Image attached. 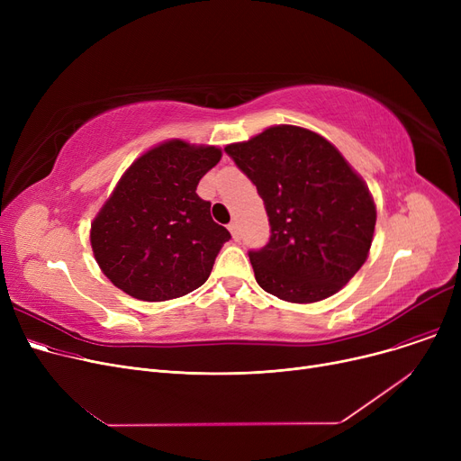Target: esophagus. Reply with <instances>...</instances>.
<instances>
[{"label":"esophagus","mask_w":461,"mask_h":461,"mask_svg":"<svg viewBox=\"0 0 461 461\" xmlns=\"http://www.w3.org/2000/svg\"><path fill=\"white\" fill-rule=\"evenodd\" d=\"M228 230H230V231H231V237H233V239H235V240H239V239H240V233H239V224H237V222H235V221H233V222H230V224H228Z\"/></svg>","instance_id":"esophagus-1"}]
</instances>
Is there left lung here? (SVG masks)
<instances>
[{"label":"left lung","mask_w":461,"mask_h":461,"mask_svg":"<svg viewBox=\"0 0 461 461\" xmlns=\"http://www.w3.org/2000/svg\"><path fill=\"white\" fill-rule=\"evenodd\" d=\"M258 188L269 243L250 250L258 284L287 303H318L342 289L372 247L375 205L365 185L323 136L271 127L224 149Z\"/></svg>","instance_id":"left-lung-1"}]
</instances>
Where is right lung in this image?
I'll return each instance as SVG.
<instances>
[{
    "label": "right lung",
    "mask_w": 461,
    "mask_h": 461,
    "mask_svg": "<svg viewBox=\"0 0 461 461\" xmlns=\"http://www.w3.org/2000/svg\"><path fill=\"white\" fill-rule=\"evenodd\" d=\"M222 153L181 140L141 155L117 183L91 224L103 273L134 299L167 301L198 289L230 231L211 218L200 179Z\"/></svg>",
    "instance_id": "1"
}]
</instances>
